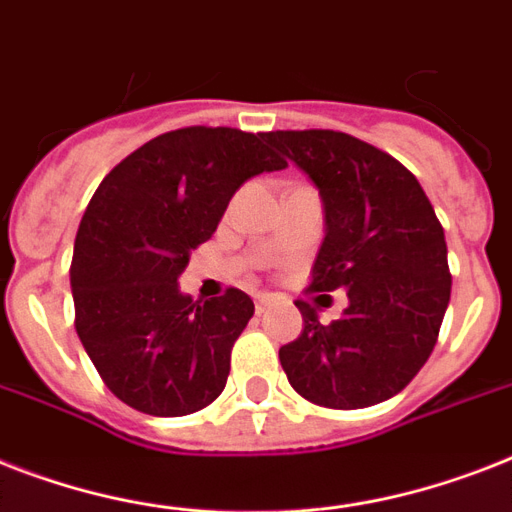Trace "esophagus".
<instances>
[{
  "mask_svg": "<svg viewBox=\"0 0 512 512\" xmlns=\"http://www.w3.org/2000/svg\"><path fill=\"white\" fill-rule=\"evenodd\" d=\"M270 302H273V299H270V294H257V297H255V310H257V313H265V307H268Z\"/></svg>",
  "mask_w": 512,
  "mask_h": 512,
  "instance_id": "1",
  "label": "esophagus"
}]
</instances>
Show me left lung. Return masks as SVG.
<instances>
[{"instance_id":"obj_1","label":"left lung","mask_w":512,"mask_h":512,"mask_svg":"<svg viewBox=\"0 0 512 512\" xmlns=\"http://www.w3.org/2000/svg\"><path fill=\"white\" fill-rule=\"evenodd\" d=\"M265 141L321 194L326 236L307 292L347 289L350 299L328 326L297 299L302 334L278 350L281 368L315 405H378L413 381L442 328L452 286L442 223L418 178L373 144L321 128Z\"/></svg>"}]
</instances>
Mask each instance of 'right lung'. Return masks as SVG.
Wrapping results in <instances>:
<instances>
[{
	"label": "right lung",
	"instance_id": "add662e5",
	"mask_svg": "<svg viewBox=\"0 0 512 512\" xmlns=\"http://www.w3.org/2000/svg\"><path fill=\"white\" fill-rule=\"evenodd\" d=\"M281 168L265 134L189 126L147 141L94 191L70 286L78 339L120 402L178 418L218 400L255 305L239 289L194 302L178 276L236 189Z\"/></svg>",
	"mask_w": 512,
	"mask_h": 512
}]
</instances>
